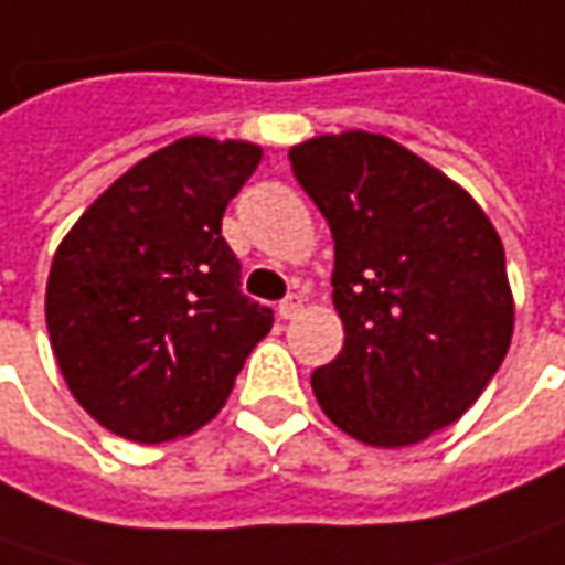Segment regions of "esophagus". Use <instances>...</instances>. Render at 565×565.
<instances>
[{"label":"esophagus","mask_w":565,"mask_h":565,"mask_svg":"<svg viewBox=\"0 0 565 565\" xmlns=\"http://www.w3.org/2000/svg\"><path fill=\"white\" fill-rule=\"evenodd\" d=\"M301 308H305V305H301V295H289V298H282V301H279V308H276V311H279L282 320H292V317L301 315Z\"/></svg>","instance_id":"1"}]
</instances>
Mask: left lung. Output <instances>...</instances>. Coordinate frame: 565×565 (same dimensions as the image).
Here are the masks:
<instances>
[{
    "mask_svg": "<svg viewBox=\"0 0 565 565\" xmlns=\"http://www.w3.org/2000/svg\"><path fill=\"white\" fill-rule=\"evenodd\" d=\"M289 163L337 245L345 342L311 374L317 402L361 444H418L462 418L507 359L503 242L468 191L383 135H320Z\"/></svg>",
    "mask_w": 565,
    "mask_h": 565,
    "instance_id": "8db88e82",
    "label": "left lung"
}]
</instances>
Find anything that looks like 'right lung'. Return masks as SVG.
<instances>
[{
	"mask_svg": "<svg viewBox=\"0 0 565 565\" xmlns=\"http://www.w3.org/2000/svg\"><path fill=\"white\" fill-rule=\"evenodd\" d=\"M260 163L248 141L182 138L131 166L55 250L46 330L84 412L135 444L206 424L273 311L242 292L223 213Z\"/></svg>",
	"mask_w": 565,
	"mask_h": 565,
	"instance_id": "add662e5",
	"label": "right lung"
}]
</instances>
